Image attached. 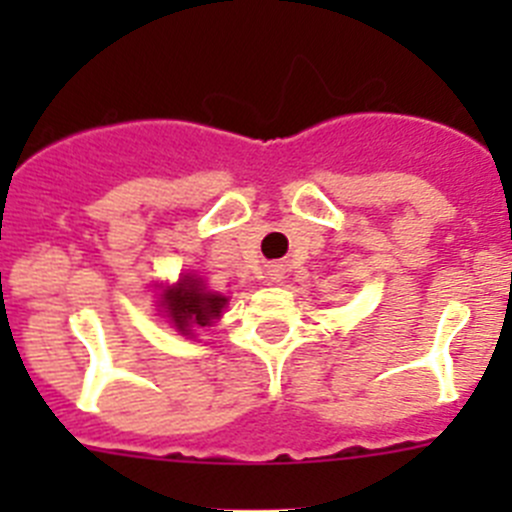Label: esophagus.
<instances>
[{"label":"esophagus","instance_id":"esophagus-1","mask_svg":"<svg viewBox=\"0 0 512 512\" xmlns=\"http://www.w3.org/2000/svg\"><path fill=\"white\" fill-rule=\"evenodd\" d=\"M271 282H282V271L279 269H271Z\"/></svg>","mask_w":512,"mask_h":512}]
</instances>
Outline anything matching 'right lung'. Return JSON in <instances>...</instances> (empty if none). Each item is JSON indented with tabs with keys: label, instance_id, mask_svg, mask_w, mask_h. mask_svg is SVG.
<instances>
[{
	"label": "right lung",
	"instance_id": "right-lung-1",
	"mask_svg": "<svg viewBox=\"0 0 512 512\" xmlns=\"http://www.w3.org/2000/svg\"><path fill=\"white\" fill-rule=\"evenodd\" d=\"M225 305H228V297L210 292L194 274H184L174 287H166L161 295V310L182 336H192L194 328L215 323L223 315Z\"/></svg>",
	"mask_w": 512,
	"mask_h": 512
}]
</instances>
